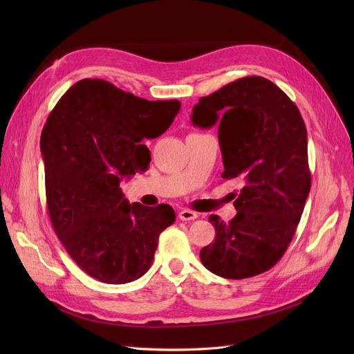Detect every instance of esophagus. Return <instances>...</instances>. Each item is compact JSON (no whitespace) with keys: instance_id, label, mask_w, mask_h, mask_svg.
Returning <instances> with one entry per match:
<instances>
[{"instance_id":"esophagus-1","label":"esophagus","mask_w":354,"mask_h":354,"mask_svg":"<svg viewBox=\"0 0 354 354\" xmlns=\"http://www.w3.org/2000/svg\"><path fill=\"white\" fill-rule=\"evenodd\" d=\"M196 218H198V214L191 209H182L179 212V219H182V221H194Z\"/></svg>"}]
</instances>
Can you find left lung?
<instances>
[{
  "mask_svg": "<svg viewBox=\"0 0 354 354\" xmlns=\"http://www.w3.org/2000/svg\"><path fill=\"white\" fill-rule=\"evenodd\" d=\"M191 120L219 124L222 178L244 183L230 222L209 216L216 236L199 252L203 267L230 280L268 271L290 245L311 187L299 109L272 82L250 76L201 97Z\"/></svg>",
  "mask_w": 354,
  "mask_h": 354,
  "instance_id": "8db88e82",
  "label": "left lung"
}]
</instances>
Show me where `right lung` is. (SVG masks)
Instances as JSON below:
<instances>
[{"mask_svg": "<svg viewBox=\"0 0 354 354\" xmlns=\"http://www.w3.org/2000/svg\"><path fill=\"white\" fill-rule=\"evenodd\" d=\"M178 100L149 102L100 79L73 84L41 132L47 208L63 247L84 272L107 284L140 278L153 263L172 207L129 203L120 182L145 172L142 142L166 132Z\"/></svg>", "mask_w": 354, "mask_h": 354, "instance_id": "add662e5", "label": "right lung"}]
</instances>
